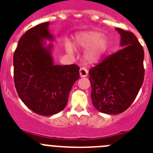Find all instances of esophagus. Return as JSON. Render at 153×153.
<instances>
[{"label": "esophagus", "mask_w": 153, "mask_h": 153, "mask_svg": "<svg viewBox=\"0 0 153 153\" xmlns=\"http://www.w3.org/2000/svg\"><path fill=\"white\" fill-rule=\"evenodd\" d=\"M88 75V70L86 67H81L79 69V76L81 77H86V76Z\"/></svg>", "instance_id": "obj_1"}]
</instances>
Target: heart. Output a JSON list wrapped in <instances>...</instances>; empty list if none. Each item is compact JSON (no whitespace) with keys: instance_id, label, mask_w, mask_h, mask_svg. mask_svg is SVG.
<instances>
[{"instance_id":"obj_1","label":"heart","mask_w":153,"mask_h":153,"mask_svg":"<svg viewBox=\"0 0 153 153\" xmlns=\"http://www.w3.org/2000/svg\"><path fill=\"white\" fill-rule=\"evenodd\" d=\"M75 43L78 47L88 48L85 53L86 60L97 62L105 55L109 49V42L106 36H101L97 31H89L76 36ZM65 48L69 53H73V47L70 42L65 43Z\"/></svg>"}]
</instances>
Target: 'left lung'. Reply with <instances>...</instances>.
<instances>
[{
  "instance_id": "1",
  "label": "left lung",
  "mask_w": 153,
  "mask_h": 153,
  "mask_svg": "<svg viewBox=\"0 0 153 153\" xmlns=\"http://www.w3.org/2000/svg\"><path fill=\"white\" fill-rule=\"evenodd\" d=\"M122 49L89 70L91 99L101 113L119 114L129 107L144 79V51L132 32L116 28Z\"/></svg>"
}]
</instances>
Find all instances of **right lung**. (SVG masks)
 Listing matches in <instances>:
<instances>
[{"label":"right lung","mask_w":153,"mask_h":153,"mask_svg":"<svg viewBox=\"0 0 153 153\" xmlns=\"http://www.w3.org/2000/svg\"><path fill=\"white\" fill-rule=\"evenodd\" d=\"M50 22L28 30L13 54V80L19 97L36 114L51 116L65 108L73 85L79 78L76 64L55 65L51 55L54 40Z\"/></svg>","instance_id":"1"}]
</instances>
